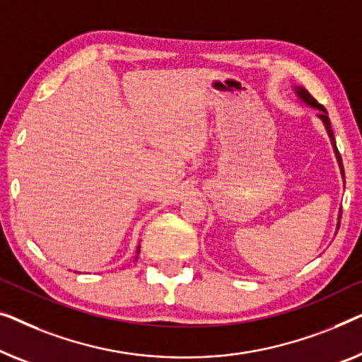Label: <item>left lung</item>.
I'll return each instance as SVG.
<instances>
[{
    "mask_svg": "<svg viewBox=\"0 0 362 362\" xmlns=\"http://www.w3.org/2000/svg\"><path fill=\"white\" fill-rule=\"evenodd\" d=\"M293 91H295V95H297L298 98H300V101H303L305 105L310 106V108H315V110H318V111H320V113H318L317 116H318L320 119H322V123H323V126H325V129H327V132H328V137H329V141H332V146H333V151H334L336 160H338V165H339V170H341V177H343V180H344L343 160H341V154L338 152V147H336V141H334V134H333V129H332V123H329V118H328V111L325 110L323 106L320 105L318 101L315 100L313 96L310 95L307 90L302 88V86H295ZM339 220H341V210H339V215H338V225H336V230H338V228H339Z\"/></svg>",
    "mask_w": 362,
    "mask_h": 362,
    "instance_id": "1",
    "label": "left lung"
}]
</instances>
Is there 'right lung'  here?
I'll return each mask as SVG.
<instances>
[{"label": "right lung", "instance_id": "add662e5", "mask_svg": "<svg viewBox=\"0 0 362 362\" xmlns=\"http://www.w3.org/2000/svg\"><path fill=\"white\" fill-rule=\"evenodd\" d=\"M139 251H141V246H137V249H136V259H137V254H139Z\"/></svg>", "mask_w": 362, "mask_h": 362}]
</instances>
